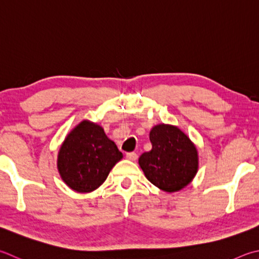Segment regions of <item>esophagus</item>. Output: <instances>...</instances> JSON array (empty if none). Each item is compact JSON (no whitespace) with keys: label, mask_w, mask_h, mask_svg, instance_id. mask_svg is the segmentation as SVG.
I'll return each mask as SVG.
<instances>
[{"label":"esophagus","mask_w":259,"mask_h":259,"mask_svg":"<svg viewBox=\"0 0 259 259\" xmlns=\"http://www.w3.org/2000/svg\"><path fill=\"white\" fill-rule=\"evenodd\" d=\"M138 157V155L136 154L135 152H131V153H126V158L130 159V161H136Z\"/></svg>","instance_id":"esophagus-1"}]
</instances>
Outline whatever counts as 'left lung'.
<instances>
[{"mask_svg":"<svg viewBox=\"0 0 259 259\" xmlns=\"http://www.w3.org/2000/svg\"><path fill=\"white\" fill-rule=\"evenodd\" d=\"M152 149L139 157L146 178L167 192L185 188L198 170L196 146L186 134L173 125H155L149 134Z\"/></svg>","mask_w":259,"mask_h":259,"instance_id":"obj_1","label":"left lung"}]
</instances>
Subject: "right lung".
<instances>
[{"label": "right lung", "mask_w": 259, "mask_h": 259, "mask_svg": "<svg viewBox=\"0 0 259 259\" xmlns=\"http://www.w3.org/2000/svg\"><path fill=\"white\" fill-rule=\"evenodd\" d=\"M122 158L116 145L107 138L102 126L82 121L70 133L58 156L62 180L78 192H91L106 180Z\"/></svg>", "instance_id": "1"}]
</instances>
